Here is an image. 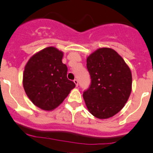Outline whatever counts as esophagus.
Wrapping results in <instances>:
<instances>
[{"mask_svg":"<svg viewBox=\"0 0 153 153\" xmlns=\"http://www.w3.org/2000/svg\"><path fill=\"white\" fill-rule=\"evenodd\" d=\"M73 81H74V83H75V85H76V87H78V80L75 79Z\"/></svg>","mask_w":153,"mask_h":153,"instance_id":"esophagus-1","label":"esophagus"}]
</instances>
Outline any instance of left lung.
Listing matches in <instances>:
<instances>
[{
    "instance_id": "1",
    "label": "left lung",
    "mask_w": 153,
    "mask_h": 153,
    "mask_svg": "<svg viewBox=\"0 0 153 153\" xmlns=\"http://www.w3.org/2000/svg\"><path fill=\"white\" fill-rule=\"evenodd\" d=\"M91 77L83 98L89 112L98 119H108L123 109L131 92L130 68L114 49L100 48L87 58Z\"/></svg>"
}]
</instances>
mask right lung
<instances>
[{"label": "right lung", "mask_w": 153, "mask_h": 153, "mask_svg": "<svg viewBox=\"0 0 153 153\" xmlns=\"http://www.w3.org/2000/svg\"><path fill=\"white\" fill-rule=\"evenodd\" d=\"M63 52L53 46L34 54L28 60L23 73V87L30 100L44 111H53L75 88L66 77L67 66Z\"/></svg>", "instance_id": "1"}]
</instances>
